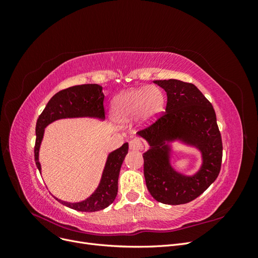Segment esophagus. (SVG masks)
Returning <instances> with one entry per match:
<instances>
[{
  "label": "esophagus",
  "instance_id": "obj_1",
  "mask_svg": "<svg viewBox=\"0 0 258 258\" xmlns=\"http://www.w3.org/2000/svg\"><path fill=\"white\" fill-rule=\"evenodd\" d=\"M129 148L131 151H141L143 148V144L139 139H132L129 142Z\"/></svg>",
  "mask_w": 258,
  "mask_h": 258
}]
</instances>
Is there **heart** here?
<instances>
[{"mask_svg": "<svg viewBox=\"0 0 258 258\" xmlns=\"http://www.w3.org/2000/svg\"><path fill=\"white\" fill-rule=\"evenodd\" d=\"M166 99L163 92L155 86L130 89L120 93L112 105L115 120L127 124L139 117L143 124L155 121L165 110Z\"/></svg>", "mask_w": 258, "mask_h": 258, "instance_id": "obj_1", "label": "heart"}]
</instances>
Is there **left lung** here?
Returning a JSON list of instances; mask_svg holds the SVG:
<instances>
[{
	"label": "left lung",
	"instance_id": "8db88e82",
	"mask_svg": "<svg viewBox=\"0 0 258 258\" xmlns=\"http://www.w3.org/2000/svg\"><path fill=\"white\" fill-rule=\"evenodd\" d=\"M167 92L166 113L152 126L138 132L150 148L143 154L147 189L165 205H184L199 197L221 171L223 144L216 115L210 101L190 83L178 80L154 81ZM197 148L202 166L185 176L170 165L171 143Z\"/></svg>",
	"mask_w": 258,
	"mask_h": 258
}]
</instances>
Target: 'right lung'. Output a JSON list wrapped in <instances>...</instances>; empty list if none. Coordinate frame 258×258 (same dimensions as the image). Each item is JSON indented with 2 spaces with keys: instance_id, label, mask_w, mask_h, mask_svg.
Wrapping results in <instances>:
<instances>
[{
  "instance_id": "obj_1",
  "label": "right lung",
  "mask_w": 258,
  "mask_h": 258,
  "mask_svg": "<svg viewBox=\"0 0 258 258\" xmlns=\"http://www.w3.org/2000/svg\"><path fill=\"white\" fill-rule=\"evenodd\" d=\"M104 95L102 87L98 84H85L73 86L57 92L45 106L44 111L38 117L35 127V146L34 158L38 171L41 172V163L38 161V153L45 128L54 120L63 118H79V117H91L103 120ZM128 143L122 144L108 154L105 166L97 189L90 196L81 202H67L56 198L60 204L81 212H96L103 210L113 204L118 191V176L122 161L128 154Z\"/></svg>"
}]
</instances>
